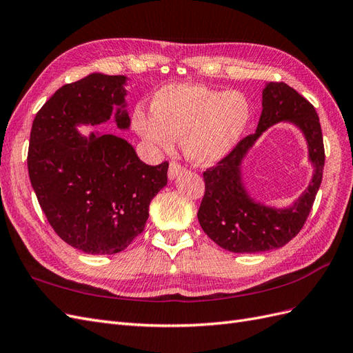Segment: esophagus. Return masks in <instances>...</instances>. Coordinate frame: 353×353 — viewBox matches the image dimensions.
Returning a JSON list of instances; mask_svg holds the SVG:
<instances>
[{"mask_svg":"<svg viewBox=\"0 0 353 353\" xmlns=\"http://www.w3.org/2000/svg\"><path fill=\"white\" fill-rule=\"evenodd\" d=\"M183 172H185V168L183 165H179L178 162H172L169 165V169H168V176L169 179H174L176 178L178 175H181Z\"/></svg>","mask_w":353,"mask_h":353,"instance_id":"esophagus-1","label":"esophagus"}]
</instances>
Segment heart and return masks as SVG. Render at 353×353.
<instances>
[{"label":"heart","instance_id":"b5f03b06","mask_svg":"<svg viewBox=\"0 0 353 353\" xmlns=\"http://www.w3.org/2000/svg\"><path fill=\"white\" fill-rule=\"evenodd\" d=\"M152 113H134L135 130L145 141L169 152L175 138L183 137L191 162L213 165L239 144L250 121V104L239 91L172 83L154 94Z\"/></svg>","mask_w":353,"mask_h":353}]
</instances>
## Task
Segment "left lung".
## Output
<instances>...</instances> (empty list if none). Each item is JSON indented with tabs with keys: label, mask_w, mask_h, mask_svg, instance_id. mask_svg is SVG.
I'll return each mask as SVG.
<instances>
[{
	"label": "left lung",
	"mask_w": 353,
	"mask_h": 353,
	"mask_svg": "<svg viewBox=\"0 0 353 353\" xmlns=\"http://www.w3.org/2000/svg\"><path fill=\"white\" fill-rule=\"evenodd\" d=\"M279 121H290L307 138L314 176L292 207L275 210L254 202L243 188L241 162L255 140ZM325 162L321 125L314 105L284 82L266 83L256 132L244 137L232 152L203 172L205 196L197 218L200 227L222 249L259 253L283 248L302 230L323 181Z\"/></svg>",
	"instance_id": "1"
}]
</instances>
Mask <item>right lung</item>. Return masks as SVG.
<instances>
[{
  "label": "right lung",
  "instance_id": "add662e5",
  "mask_svg": "<svg viewBox=\"0 0 353 353\" xmlns=\"http://www.w3.org/2000/svg\"><path fill=\"white\" fill-rule=\"evenodd\" d=\"M125 83L123 74L91 73L63 85L32 123L28 170L39 206L63 241L88 254L125 250L168 184V162L145 165L123 138L77 130L109 121L113 110L128 130Z\"/></svg>",
  "mask_w": 353,
  "mask_h": 353
}]
</instances>
